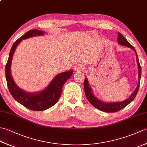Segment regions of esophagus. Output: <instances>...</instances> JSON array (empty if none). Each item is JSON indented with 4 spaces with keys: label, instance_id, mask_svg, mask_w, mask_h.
Here are the masks:
<instances>
[{
    "label": "esophagus",
    "instance_id": "34e87169",
    "mask_svg": "<svg viewBox=\"0 0 147 147\" xmlns=\"http://www.w3.org/2000/svg\"><path fill=\"white\" fill-rule=\"evenodd\" d=\"M83 69H84V65L82 64H76L75 66H74V71H82Z\"/></svg>",
    "mask_w": 147,
    "mask_h": 147
}]
</instances>
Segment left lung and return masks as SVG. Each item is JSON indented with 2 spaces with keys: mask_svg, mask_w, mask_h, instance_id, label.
<instances>
[{
  "mask_svg": "<svg viewBox=\"0 0 147 147\" xmlns=\"http://www.w3.org/2000/svg\"><path fill=\"white\" fill-rule=\"evenodd\" d=\"M118 43L119 45H123L127 47H129L133 50L134 52H135L136 54V61H137V64H138V86L135 90V91L133 92V93L128 98L126 99L125 100L122 101V102H102L100 100H99L98 98H96V96L94 95L92 91V89L91 87H90L88 80V79L86 78L84 81V89H85V95L87 99L89 101V102L93 106H94L95 108L100 111H104V112H115L119 111H120L121 109H123L126 106L128 105L129 103L131 102L134 98H135V96L138 93L139 87H140V78H141V74H142V68L140 65V62L138 61V55H137V53L135 51V48L130 44V43L127 41V40L124 38L123 35H122L121 33L118 32V38H117Z\"/></svg>",
  "mask_w": 147,
  "mask_h": 147,
  "instance_id": "obj_1",
  "label": "left lung"
}]
</instances>
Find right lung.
Segmentation results:
<instances>
[{"instance_id": "add662e5", "label": "right lung", "mask_w": 147, "mask_h": 147, "mask_svg": "<svg viewBox=\"0 0 147 147\" xmlns=\"http://www.w3.org/2000/svg\"><path fill=\"white\" fill-rule=\"evenodd\" d=\"M45 32L38 30H32L21 36L16 41L9 52V58L5 65V78L7 86L13 98L24 107L35 111L46 110L54 105L61 95L62 86L71 77L73 70L63 72L56 75L48 86L43 90L38 92L29 93L21 89L16 84L12 78L11 67L14 53L23 40L35 36L44 35Z\"/></svg>"}]
</instances>
